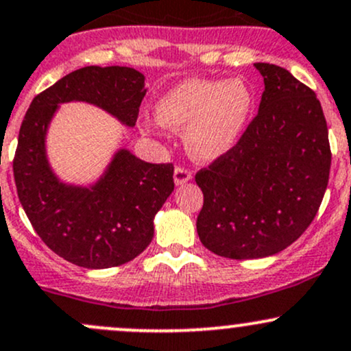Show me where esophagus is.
I'll use <instances>...</instances> for the list:
<instances>
[{
    "label": "esophagus",
    "mask_w": 351,
    "mask_h": 351,
    "mask_svg": "<svg viewBox=\"0 0 351 351\" xmlns=\"http://www.w3.org/2000/svg\"><path fill=\"white\" fill-rule=\"evenodd\" d=\"M191 178H193V176H191V173L188 171L186 168H182V167L175 168V173H173V180H175V184L182 186V184H186L188 182H190Z\"/></svg>",
    "instance_id": "esophagus-1"
}]
</instances>
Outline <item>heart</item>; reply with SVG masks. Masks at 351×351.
<instances>
[{"mask_svg": "<svg viewBox=\"0 0 351 351\" xmlns=\"http://www.w3.org/2000/svg\"><path fill=\"white\" fill-rule=\"evenodd\" d=\"M255 95L241 78H190L175 84L155 103L161 126L184 130V146L198 161L211 163L225 158L243 140L252 119ZM143 132L153 133L156 123L143 121Z\"/></svg>", "mask_w": 351, "mask_h": 351, "instance_id": "heart-1", "label": "heart"}]
</instances>
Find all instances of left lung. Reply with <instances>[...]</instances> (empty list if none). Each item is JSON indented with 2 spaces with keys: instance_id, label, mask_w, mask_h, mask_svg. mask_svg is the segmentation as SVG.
Returning a JSON list of instances; mask_svg holds the SVG:
<instances>
[{
  "instance_id": "obj_1",
  "label": "left lung",
  "mask_w": 351,
  "mask_h": 351,
  "mask_svg": "<svg viewBox=\"0 0 351 351\" xmlns=\"http://www.w3.org/2000/svg\"><path fill=\"white\" fill-rule=\"evenodd\" d=\"M255 68L265 83L258 114L230 155L195 176L205 196L199 240L232 260L271 256L298 240L322 205L332 165L317 95L282 66Z\"/></svg>"
}]
</instances>
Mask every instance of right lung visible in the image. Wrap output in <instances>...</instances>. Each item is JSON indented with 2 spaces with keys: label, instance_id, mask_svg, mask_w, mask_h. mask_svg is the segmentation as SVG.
Returning a JSON list of instances; mask_svg holds the SVG:
<instances>
[{
  "label": "right lung",
  "instance_id": "add662e5",
  "mask_svg": "<svg viewBox=\"0 0 351 351\" xmlns=\"http://www.w3.org/2000/svg\"><path fill=\"white\" fill-rule=\"evenodd\" d=\"M145 95V75L134 68L84 66L38 95L26 111L13 161L18 198L34 232L69 263L101 269L140 255L175 188L173 165L146 163L119 148L93 183H66L49 165V125L60 105L83 101L133 128Z\"/></svg>",
  "mask_w": 351,
  "mask_h": 351
}]
</instances>
